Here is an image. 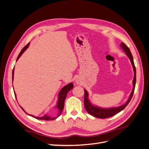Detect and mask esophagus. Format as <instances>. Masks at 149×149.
<instances>
[{
  "label": "esophagus",
  "mask_w": 149,
  "mask_h": 149,
  "mask_svg": "<svg viewBox=\"0 0 149 149\" xmlns=\"http://www.w3.org/2000/svg\"><path fill=\"white\" fill-rule=\"evenodd\" d=\"M76 81V84H78L81 83V80H80V79H79V78H78L76 79V81Z\"/></svg>",
  "instance_id": "obj_1"
}]
</instances>
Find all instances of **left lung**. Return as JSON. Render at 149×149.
Listing matches in <instances>:
<instances>
[{
	"label": "left lung",
	"mask_w": 149,
	"mask_h": 149,
	"mask_svg": "<svg viewBox=\"0 0 149 149\" xmlns=\"http://www.w3.org/2000/svg\"><path fill=\"white\" fill-rule=\"evenodd\" d=\"M120 47L122 48V49H123V51L125 53V55H127V57L129 58L130 62H131V64H132L133 70H134V79H133V81H132L133 88L132 90V92H131V93H130L127 102H126L124 104H123L120 106L116 107L103 108V107H100L99 106H97L96 105H94L91 102H90L89 98H88L89 94L86 90L84 89V107H85V109L89 114L92 115L94 117H96V118L105 119V118H110V117H112V116H114L115 114L119 113V112L123 111L124 108L127 106L130 101L131 100L132 97L133 96L134 89H135V86H136V67H135V65H134L133 56L132 55L131 52H130V51L129 48L127 46H126L124 43H120Z\"/></svg>",
	"instance_id": "left-lung-1"
}]
</instances>
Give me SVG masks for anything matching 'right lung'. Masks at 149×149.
Returning <instances> with one entry per match:
<instances>
[{
  "label": "right lung",
  "mask_w": 149,
  "mask_h": 149,
  "mask_svg": "<svg viewBox=\"0 0 149 149\" xmlns=\"http://www.w3.org/2000/svg\"><path fill=\"white\" fill-rule=\"evenodd\" d=\"M29 45H30V43H29L25 47H24L23 49H22V51L20 52L19 56H18V57L17 58L16 61L19 59V58L21 56V55H22V54H23L24 52L26 50V49L29 48ZM13 74H14V68H13V71H12V82H13ZM73 84L72 83H70L69 84H68L67 85H65V86L61 88V89L60 90V91L59 94H58V101H57V103H56V106H55V108L57 109V114L55 116H49L48 114H45L44 116H43L42 117H36V116H35L33 115H31V114L30 115V114H29L27 112H26L25 111V110L24 109L23 107H22L21 106H20V107L22 108V109L23 110L26 114L32 116L33 118H36V119H40V120H54V119H56L57 118H58V117H59L61 115V112H62V111H63V108H64L65 100V98H66V97L67 96V94H68V93L69 91H70L71 89H73ZM14 94H15V98H16V100H17V96H16L15 93H14Z\"/></svg>",
  "instance_id": "right-lung-1"
}]
</instances>
